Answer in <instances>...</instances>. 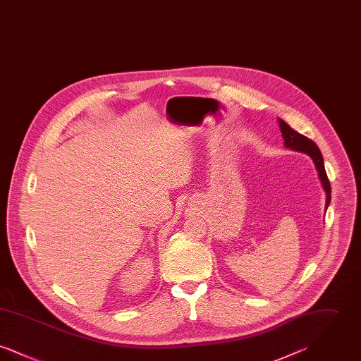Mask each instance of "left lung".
Wrapping results in <instances>:
<instances>
[{
  "label": "left lung",
  "instance_id": "obj_1",
  "mask_svg": "<svg viewBox=\"0 0 361 361\" xmlns=\"http://www.w3.org/2000/svg\"><path fill=\"white\" fill-rule=\"evenodd\" d=\"M279 126H280V130H281V134L284 137V145L286 147L292 149V150H296V152H303L306 154H309L314 164H315V168L318 171L319 174V178H321V183L324 185V189L326 192V207L330 203V193H331V187H330V181L327 178L326 171H325V165H324V157L321 154L318 146L305 135L299 134L298 131H295L293 128H291L287 123L281 119H279Z\"/></svg>",
  "mask_w": 361,
  "mask_h": 361
}]
</instances>
